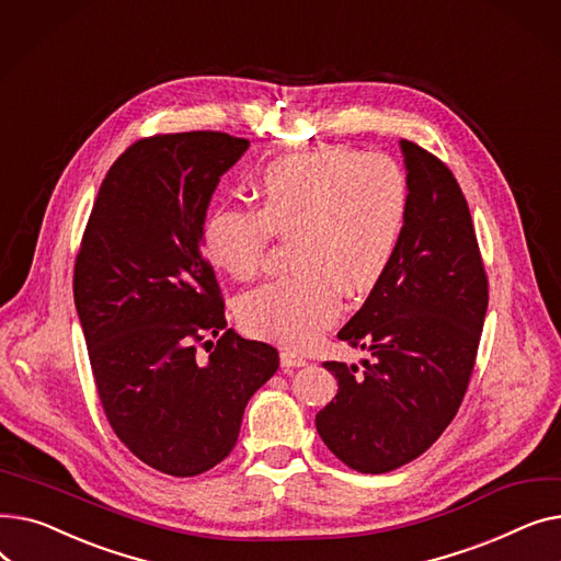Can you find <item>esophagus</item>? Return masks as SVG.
Wrapping results in <instances>:
<instances>
[{
  "instance_id": "esophagus-1",
  "label": "esophagus",
  "mask_w": 561,
  "mask_h": 561,
  "mask_svg": "<svg viewBox=\"0 0 561 561\" xmlns=\"http://www.w3.org/2000/svg\"><path fill=\"white\" fill-rule=\"evenodd\" d=\"M282 366H284V368H300V366H307V357L300 355V352H296V350L284 347V350H282Z\"/></svg>"
}]
</instances>
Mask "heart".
<instances>
[{"instance_id":"b5f03b06","label":"heart","mask_w":561,"mask_h":561,"mask_svg":"<svg viewBox=\"0 0 561 561\" xmlns=\"http://www.w3.org/2000/svg\"><path fill=\"white\" fill-rule=\"evenodd\" d=\"M409 214V182L389 157L330 147L284 157L263 170L256 211L218 206L202 225V248L233 279L256 277L273 236L290 243L288 277L239 302L252 336L290 347L311 343L341 311V296L364 298L391 268Z\"/></svg>"}]
</instances>
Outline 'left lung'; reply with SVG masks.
Instances as JSON below:
<instances>
[{"instance_id":"obj_1","label":"left lung","mask_w":561,"mask_h":561,"mask_svg":"<svg viewBox=\"0 0 561 561\" xmlns=\"http://www.w3.org/2000/svg\"><path fill=\"white\" fill-rule=\"evenodd\" d=\"M409 214L387 275L339 339L370 352L362 366L325 362L339 393L316 414L325 446L359 473L421 457L455 419L473 375L489 305L468 202L450 168L400 140Z\"/></svg>"}]
</instances>
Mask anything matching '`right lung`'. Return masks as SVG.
Returning <instances> with one entry per match:
<instances>
[{"label": "right lung", "instance_id": "right-lung-1", "mask_svg": "<svg viewBox=\"0 0 561 561\" xmlns=\"http://www.w3.org/2000/svg\"><path fill=\"white\" fill-rule=\"evenodd\" d=\"M248 147L222 131L136 140L106 172L75 261L106 421L142 463L174 478L206 473L233 450L248 400L279 368L273 345L227 330L202 250L211 195ZM197 344L209 360L196 359Z\"/></svg>", "mask_w": 561, "mask_h": 561}]
</instances>
